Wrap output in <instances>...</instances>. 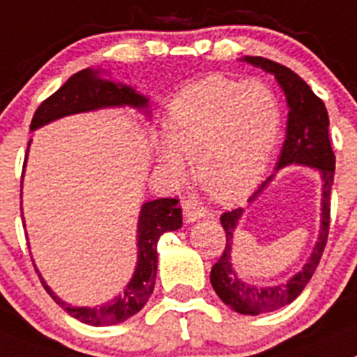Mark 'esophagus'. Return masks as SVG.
<instances>
[{"mask_svg":"<svg viewBox=\"0 0 357 357\" xmlns=\"http://www.w3.org/2000/svg\"><path fill=\"white\" fill-rule=\"evenodd\" d=\"M182 210H184L185 222H195V220L202 219L205 215V208L198 202H195V199H184L182 202Z\"/></svg>","mask_w":357,"mask_h":357,"instance_id":"1","label":"esophagus"}]
</instances>
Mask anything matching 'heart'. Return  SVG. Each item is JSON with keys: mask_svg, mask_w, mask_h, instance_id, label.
I'll list each match as a JSON object with an SVG mask.
<instances>
[{"mask_svg": "<svg viewBox=\"0 0 357 357\" xmlns=\"http://www.w3.org/2000/svg\"><path fill=\"white\" fill-rule=\"evenodd\" d=\"M280 103L261 80L212 75L184 87L168 108V133L159 135L158 159L173 178L188 173L210 198L231 203L252 191L266 172L280 133Z\"/></svg>", "mask_w": 357, "mask_h": 357, "instance_id": "heart-1", "label": "heart"}]
</instances>
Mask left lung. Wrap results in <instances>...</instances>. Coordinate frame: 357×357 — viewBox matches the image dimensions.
Here are the masks:
<instances>
[{
  "label": "left lung",
  "instance_id": "8db88e82",
  "mask_svg": "<svg viewBox=\"0 0 357 357\" xmlns=\"http://www.w3.org/2000/svg\"><path fill=\"white\" fill-rule=\"evenodd\" d=\"M242 61L261 68L266 73L275 75L278 86L282 87L284 94H286L287 107H289L286 142L282 145V152H280L275 172L289 165H305L319 169L322 181L321 229H319L317 243H315L314 252L310 254V259L305 264L303 270L298 271L284 284L257 287L245 282L243 278L236 275L231 263L233 235H235L243 210L235 208L220 215V224L226 231V247H224L222 256L212 266L210 282H212L217 296L227 307H231L233 310L243 315H259L278 310L296 300L305 286L310 282L312 275L321 261L329 233V210H331L329 208V196H331V185H333L335 176V154L331 144H329L328 110L321 98L315 96L314 91L308 87V84L301 77H298L293 70L275 63V61L252 56H245ZM273 176L275 175L268 176L259 185V189L249 198L250 203L263 192V189L270 184Z\"/></svg>",
  "mask_w": 357,
  "mask_h": 357
}]
</instances>
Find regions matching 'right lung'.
Wrapping results in <instances>:
<instances>
[{"mask_svg": "<svg viewBox=\"0 0 357 357\" xmlns=\"http://www.w3.org/2000/svg\"><path fill=\"white\" fill-rule=\"evenodd\" d=\"M110 107H133L149 114V98L138 94L130 86L101 79L100 70L86 68L79 73L71 75L64 86H61L52 96L47 98L36 108L31 121V131L38 130V128L56 121V119L66 117V115ZM26 159H28V152L24 158V166H26ZM20 198H22V182H20ZM20 205H22V202H20ZM20 210H22V206H20ZM178 227H182V208L178 206V199L159 198L142 205L137 229L138 261L133 277H131L130 284L126 286L124 293L115 296L108 303L100 305V307H73V305L66 303L59 296H56V293L47 286L35 264L36 273H38L40 280H42L43 287L50 294V298L71 317L91 326L119 324V322L138 314L149 301L152 291H154L155 273H158L159 238H161L162 233L175 231Z\"/></svg>", "mask_w": 357, "mask_h": 357, "instance_id": "obj_1", "label": "right lung"}]
</instances>
